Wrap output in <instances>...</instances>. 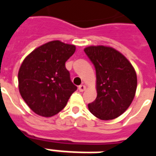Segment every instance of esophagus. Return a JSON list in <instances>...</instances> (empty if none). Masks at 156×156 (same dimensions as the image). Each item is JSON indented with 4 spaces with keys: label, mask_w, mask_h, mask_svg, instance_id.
<instances>
[{
    "label": "esophagus",
    "mask_w": 156,
    "mask_h": 156,
    "mask_svg": "<svg viewBox=\"0 0 156 156\" xmlns=\"http://www.w3.org/2000/svg\"><path fill=\"white\" fill-rule=\"evenodd\" d=\"M78 89H79V91L80 92L85 91V89H86V86H85V85H80V86L78 87Z\"/></svg>",
    "instance_id": "esophagus-1"
}]
</instances>
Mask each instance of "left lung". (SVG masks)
Returning a JSON list of instances; mask_svg holds the SVG:
<instances>
[{"label": "left lung", "instance_id": "1", "mask_svg": "<svg viewBox=\"0 0 156 156\" xmlns=\"http://www.w3.org/2000/svg\"><path fill=\"white\" fill-rule=\"evenodd\" d=\"M84 51L96 70L97 98L88 107L102 120L114 119L127 110L137 88V75L130 62L107 46H89Z\"/></svg>", "mask_w": 156, "mask_h": 156}]
</instances>
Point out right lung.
Returning a JSON list of instances; mask_svg holds the SVG:
<instances>
[{
    "instance_id": "1",
    "label": "right lung",
    "mask_w": 156,
    "mask_h": 156,
    "mask_svg": "<svg viewBox=\"0 0 156 156\" xmlns=\"http://www.w3.org/2000/svg\"><path fill=\"white\" fill-rule=\"evenodd\" d=\"M75 50L74 45L55 40L34 49L23 60L18 72L19 92L35 114L57 115L77 90L65 67Z\"/></svg>"
}]
</instances>
